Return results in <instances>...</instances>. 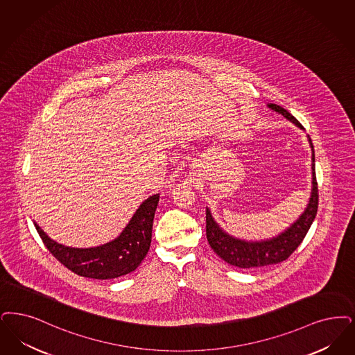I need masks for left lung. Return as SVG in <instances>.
<instances>
[{"mask_svg": "<svg viewBox=\"0 0 355 355\" xmlns=\"http://www.w3.org/2000/svg\"><path fill=\"white\" fill-rule=\"evenodd\" d=\"M267 107L273 112H277L291 121L298 129L304 130L297 120L289 114L283 107L277 104H267ZM308 141L312 149V191L311 198L305 210L300 214L297 219L285 228L276 236L261 241H247L235 235L228 234L219 223L214 219L213 214L209 207H206V236L214 252L222 257L230 266L238 268H257L266 267L270 264H277L286 260L293 254V251L304 241L306 232L312 226L313 220L317 215L318 209V187L315 181V169H314V148L312 140L308 136Z\"/></svg>", "mask_w": 355, "mask_h": 355, "instance_id": "8db88e82", "label": "left lung"}]
</instances>
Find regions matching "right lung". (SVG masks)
<instances>
[{
    "label": "right lung",
    "instance_id": "obj_1",
    "mask_svg": "<svg viewBox=\"0 0 355 355\" xmlns=\"http://www.w3.org/2000/svg\"><path fill=\"white\" fill-rule=\"evenodd\" d=\"M159 194L145 199L121 234L105 244L89 248L67 247L53 241L35 222L47 250L73 273L98 280L128 275L141 264L152 241V227Z\"/></svg>",
    "mask_w": 355,
    "mask_h": 355
}]
</instances>
